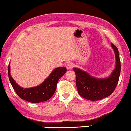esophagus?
<instances>
[{
	"instance_id": "obj_1",
	"label": "esophagus",
	"mask_w": 131,
	"mask_h": 131,
	"mask_svg": "<svg viewBox=\"0 0 131 131\" xmlns=\"http://www.w3.org/2000/svg\"><path fill=\"white\" fill-rule=\"evenodd\" d=\"M73 64L72 62H68L67 64H66V68H67L68 70H70L73 67Z\"/></svg>"
}]
</instances>
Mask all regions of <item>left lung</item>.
Wrapping results in <instances>:
<instances>
[{"label":"left lung","mask_w":131,"mask_h":131,"mask_svg":"<svg viewBox=\"0 0 131 131\" xmlns=\"http://www.w3.org/2000/svg\"><path fill=\"white\" fill-rule=\"evenodd\" d=\"M115 54V69L107 78H96L79 68L73 69L75 72L76 85L81 96L90 101L102 100L111 95L114 91L119 80L121 64L118 50L115 46L111 43Z\"/></svg>","instance_id":"8db88e82"}]
</instances>
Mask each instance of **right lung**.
Wrapping results in <instances>:
<instances>
[{"label":"right lung","instance_id":"right-lung-1","mask_svg":"<svg viewBox=\"0 0 131 131\" xmlns=\"http://www.w3.org/2000/svg\"><path fill=\"white\" fill-rule=\"evenodd\" d=\"M66 71L67 69L64 67L54 69L41 84L30 88H22L16 83L11 76L9 65L8 77L11 85L19 97L28 102L38 103L46 101L53 96L55 92L58 80L65 74Z\"/></svg>","mask_w":131,"mask_h":131}]
</instances>
